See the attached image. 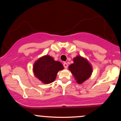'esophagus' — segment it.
Here are the masks:
<instances>
[{"mask_svg":"<svg viewBox=\"0 0 121 121\" xmlns=\"http://www.w3.org/2000/svg\"><path fill=\"white\" fill-rule=\"evenodd\" d=\"M63 66H64V67L65 69H66L68 68V64L66 63V62H64L63 63Z\"/></svg>","mask_w":121,"mask_h":121,"instance_id":"34e87169","label":"esophagus"}]
</instances>
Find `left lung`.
I'll use <instances>...</instances> for the list:
<instances>
[{
    "label": "left lung",
    "mask_w": 121,
    "mask_h": 121,
    "mask_svg": "<svg viewBox=\"0 0 121 121\" xmlns=\"http://www.w3.org/2000/svg\"><path fill=\"white\" fill-rule=\"evenodd\" d=\"M73 61L74 63L69 66V70L74 76L77 82L81 84L89 78L92 72V68L86 60L81 56L75 57Z\"/></svg>",
    "instance_id": "left-lung-1"
}]
</instances>
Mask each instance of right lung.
Masks as SVG:
<instances>
[{
    "instance_id": "1",
    "label": "right lung",
    "mask_w": 121,
    "mask_h": 121,
    "mask_svg": "<svg viewBox=\"0 0 121 121\" xmlns=\"http://www.w3.org/2000/svg\"><path fill=\"white\" fill-rule=\"evenodd\" d=\"M61 62L54 60L52 57L45 56L35 63V75L44 84H50L56 79L59 70L63 69Z\"/></svg>"
}]
</instances>
